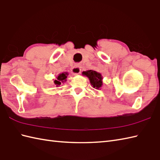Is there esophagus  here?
I'll list each match as a JSON object with an SVG mask.
<instances>
[{"label":"esophagus","instance_id":"esophagus-1","mask_svg":"<svg viewBox=\"0 0 160 160\" xmlns=\"http://www.w3.org/2000/svg\"><path fill=\"white\" fill-rule=\"evenodd\" d=\"M72 73L74 74H79L81 72V67L79 65H75L72 69Z\"/></svg>","mask_w":160,"mask_h":160}]
</instances>
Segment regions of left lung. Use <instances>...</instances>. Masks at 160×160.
<instances>
[{
    "label": "left lung",
    "instance_id": "8db88e82",
    "mask_svg": "<svg viewBox=\"0 0 160 160\" xmlns=\"http://www.w3.org/2000/svg\"><path fill=\"white\" fill-rule=\"evenodd\" d=\"M83 76H86L90 80L92 86L97 90L101 89L103 85V77L99 72L94 70H86L82 72Z\"/></svg>",
    "mask_w": 160,
    "mask_h": 160
}]
</instances>
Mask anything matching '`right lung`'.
I'll list each match as a JSON object with an SVG mask.
<instances>
[{
    "mask_svg": "<svg viewBox=\"0 0 160 160\" xmlns=\"http://www.w3.org/2000/svg\"><path fill=\"white\" fill-rule=\"evenodd\" d=\"M68 75V72H63L61 74H59L56 77L57 79L54 81V83L56 85L57 87H59L61 83H63L67 81V77Z\"/></svg>",
    "mask_w": 160,
    "mask_h": 160,
    "instance_id": "obj_1",
    "label": "right lung"
}]
</instances>
